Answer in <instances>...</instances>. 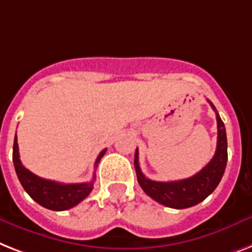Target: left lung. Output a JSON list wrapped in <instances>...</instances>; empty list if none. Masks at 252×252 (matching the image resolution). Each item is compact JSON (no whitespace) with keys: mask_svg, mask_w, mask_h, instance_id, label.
<instances>
[{"mask_svg":"<svg viewBox=\"0 0 252 252\" xmlns=\"http://www.w3.org/2000/svg\"><path fill=\"white\" fill-rule=\"evenodd\" d=\"M208 103L216 112L218 146H216L214 158L198 173L189 179L179 180V181H169V183L153 181L141 172L140 164H138V150L136 149L134 168H136L138 184L149 197H151L165 207L183 210V208L193 207L195 204L200 203L216 189V186L219 185L222 175H224L226 160H228V142H226L225 126H224L222 120L220 119L215 106L212 105V102L208 101Z\"/></svg>","mask_w":252,"mask_h":252,"instance_id":"obj_1","label":"left lung"}]
</instances>
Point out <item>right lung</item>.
Masks as SVG:
<instances>
[{
	"instance_id": "obj_1",
	"label": "right lung",
	"mask_w": 252,
	"mask_h": 252,
	"mask_svg": "<svg viewBox=\"0 0 252 252\" xmlns=\"http://www.w3.org/2000/svg\"><path fill=\"white\" fill-rule=\"evenodd\" d=\"M106 149L102 150L98 155L95 160V167L99 163L101 158L105 155ZM13 161L15 167L16 175L19 179L20 184L23 186V189L30 194V197L36 200L40 206L53 210V211H64L69 208L75 207L76 204L91 194L93 189L94 180L89 183L81 184H62L52 181V180L41 179L34 173L24 167L19 159V147H18V138H14V147H13Z\"/></svg>"
}]
</instances>
